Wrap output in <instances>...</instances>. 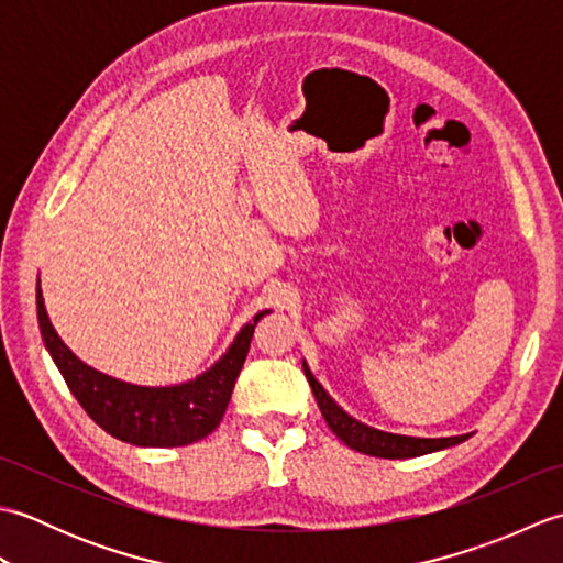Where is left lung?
<instances>
[{
  "label": "left lung",
  "instance_id": "8db88e82",
  "mask_svg": "<svg viewBox=\"0 0 563 563\" xmlns=\"http://www.w3.org/2000/svg\"><path fill=\"white\" fill-rule=\"evenodd\" d=\"M305 377L309 382V387L314 391V399L319 404V411L324 416V421L329 428L336 433L339 440H343L351 450H357L363 454H373V457H385V460H406V457H421V454L428 452H438L452 445H460L466 435H452V438H411V435H397V433H385V430L369 428L361 421H355L353 416L345 413L341 406L333 401L327 389L319 385L317 377L312 375V369L302 363Z\"/></svg>",
  "mask_w": 563,
  "mask_h": 563
}]
</instances>
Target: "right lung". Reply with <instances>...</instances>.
I'll return each mask as SVG.
<instances>
[{
	"mask_svg": "<svg viewBox=\"0 0 563 563\" xmlns=\"http://www.w3.org/2000/svg\"><path fill=\"white\" fill-rule=\"evenodd\" d=\"M38 327L47 353L65 377L69 391L81 409L106 433L137 448H181L202 440L220 426L230 404L234 382L242 373L256 321L268 314L258 312L242 327L230 349L206 373L174 387H140L99 373L71 353L45 312L41 280L35 288Z\"/></svg>",
	"mask_w": 563,
	"mask_h": 563,
	"instance_id": "obj_1",
	"label": "right lung"
}]
</instances>
